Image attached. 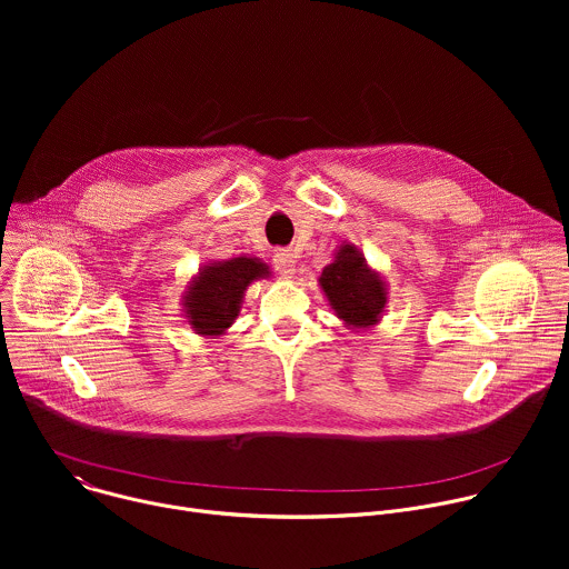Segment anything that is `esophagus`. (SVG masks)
Segmentation results:
<instances>
[{
	"label": "esophagus",
	"mask_w": 569,
	"mask_h": 569,
	"mask_svg": "<svg viewBox=\"0 0 569 569\" xmlns=\"http://www.w3.org/2000/svg\"><path fill=\"white\" fill-rule=\"evenodd\" d=\"M272 261H274V268L279 270L281 277L290 279V277L295 274V257H292L288 250H277L274 257H272Z\"/></svg>",
	"instance_id": "esophagus-1"
}]
</instances>
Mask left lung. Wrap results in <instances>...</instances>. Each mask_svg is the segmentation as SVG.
Segmentation results:
<instances>
[{
	"label": "left lung",
	"instance_id": "left-lung-1",
	"mask_svg": "<svg viewBox=\"0 0 569 569\" xmlns=\"http://www.w3.org/2000/svg\"><path fill=\"white\" fill-rule=\"evenodd\" d=\"M319 288L336 317L353 331H367L380 323L389 301L385 277L373 270L353 242H342L333 261L321 270Z\"/></svg>",
	"mask_w": 569,
	"mask_h": 569
}]
</instances>
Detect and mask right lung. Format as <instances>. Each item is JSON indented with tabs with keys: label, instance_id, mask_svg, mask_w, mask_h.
<instances>
[{
	"label": "right lung",
	"instance_id": "add662e5",
	"mask_svg": "<svg viewBox=\"0 0 569 569\" xmlns=\"http://www.w3.org/2000/svg\"><path fill=\"white\" fill-rule=\"evenodd\" d=\"M268 277L270 266L250 254L200 266L182 292V312L191 331L209 340L224 336L242 308L246 290Z\"/></svg>",
	"mask_w": 569,
	"mask_h": 569
}]
</instances>
